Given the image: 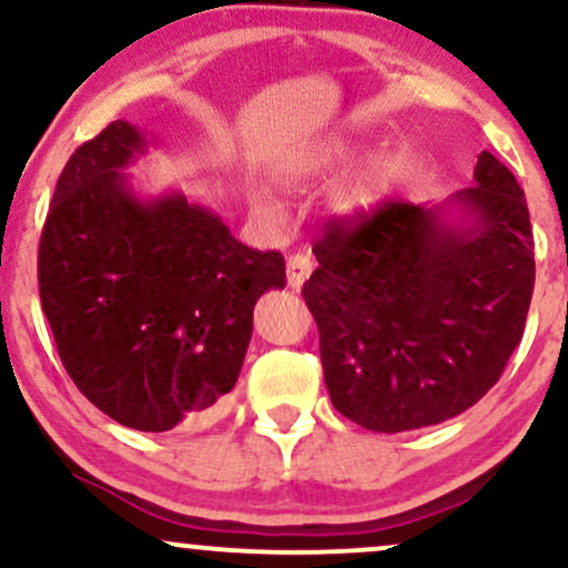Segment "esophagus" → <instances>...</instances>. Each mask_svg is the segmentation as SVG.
<instances>
[{
	"instance_id": "1",
	"label": "esophagus",
	"mask_w": 568,
	"mask_h": 568,
	"mask_svg": "<svg viewBox=\"0 0 568 568\" xmlns=\"http://www.w3.org/2000/svg\"><path fill=\"white\" fill-rule=\"evenodd\" d=\"M312 275V262L304 253H293L288 256V285L293 291H298L304 285V280Z\"/></svg>"
}]
</instances>
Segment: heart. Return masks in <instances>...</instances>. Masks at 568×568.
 <instances>
[{
  "mask_svg": "<svg viewBox=\"0 0 568 568\" xmlns=\"http://www.w3.org/2000/svg\"><path fill=\"white\" fill-rule=\"evenodd\" d=\"M361 141L349 139V135H325V139L306 143V146L288 154L277 165L275 179L285 189H306L315 181L325 179V175L349 165L361 154ZM389 189H393V162L384 154H376L336 186L334 202L336 207L347 213H363L382 205L387 200ZM251 205L258 213H270V202L262 192H251Z\"/></svg>",
  "mask_w": 568,
  "mask_h": 568,
  "instance_id": "obj_1",
  "label": "heart"
}]
</instances>
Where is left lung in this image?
I'll list each match as a JSON object with an SVG mask.
<instances>
[{"instance_id":"left-lung-1","label":"left lung","mask_w":568,"mask_h":568,"mask_svg":"<svg viewBox=\"0 0 568 568\" xmlns=\"http://www.w3.org/2000/svg\"><path fill=\"white\" fill-rule=\"evenodd\" d=\"M440 205L387 202L331 224L304 302L321 331L338 414L374 433L459 416L497 384L524 336L534 291L526 197L494 154Z\"/></svg>"}]
</instances>
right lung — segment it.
I'll use <instances>...</instances> for the list:
<instances>
[{"instance_id": "add662e5", "label": "right lung", "mask_w": 568, "mask_h": 568, "mask_svg": "<svg viewBox=\"0 0 568 568\" xmlns=\"http://www.w3.org/2000/svg\"><path fill=\"white\" fill-rule=\"evenodd\" d=\"M152 135L116 120L58 179L39 240V298L80 393L120 425L165 433L224 406L253 306L285 288L277 251L232 237L184 192L141 194L125 173Z\"/></svg>"}]
</instances>
